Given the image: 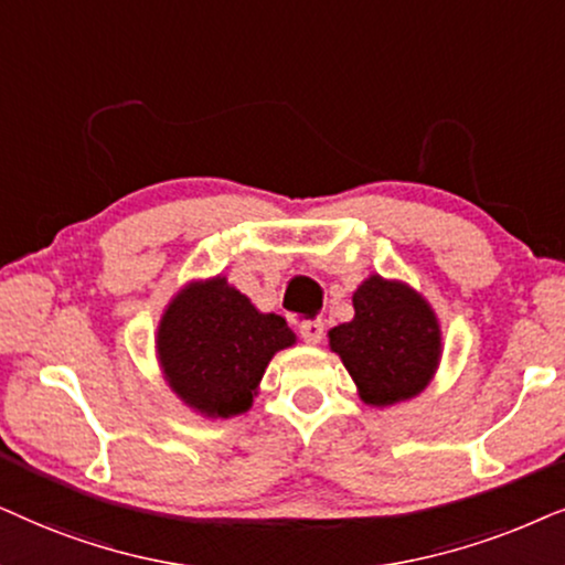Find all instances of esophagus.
I'll return each instance as SVG.
<instances>
[{"instance_id":"1","label":"esophagus","mask_w":565,"mask_h":565,"mask_svg":"<svg viewBox=\"0 0 565 565\" xmlns=\"http://www.w3.org/2000/svg\"><path fill=\"white\" fill-rule=\"evenodd\" d=\"M297 330L307 343H320L322 335H326V322H322V320H302V322H299Z\"/></svg>"}]
</instances>
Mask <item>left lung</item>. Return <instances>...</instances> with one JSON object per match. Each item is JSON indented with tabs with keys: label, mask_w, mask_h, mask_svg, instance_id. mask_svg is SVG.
Wrapping results in <instances>:
<instances>
[{
	"label": "left lung",
	"mask_w": 565,
	"mask_h": 565,
	"mask_svg": "<svg viewBox=\"0 0 565 565\" xmlns=\"http://www.w3.org/2000/svg\"><path fill=\"white\" fill-rule=\"evenodd\" d=\"M351 322L330 330V349L343 359L361 401L393 405L418 395L439 361L434 312L405 284L372 276L353 295Z\"/></svg>",
	"instance_id": "8db88e82"
}]
</instances>
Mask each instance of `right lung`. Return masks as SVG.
<instances>
[{
    "mask_svg": "<svg viewBox=\"0 0 565 565\" xmlns=\"http://www.w3.org/2000/svg\"><path fill=\"white\" fill-rule=\"evenodd\" d=\"M291 343L287 320L260 315L224 278L180 291L157 333L170 387L212 418L250 408L270 356Z\"/></svg>",
    "mask_w": 565,
    "mask_h": 565,
    "instance_id": "add662e5",
    "label": "right lung"
}]
</instances>
